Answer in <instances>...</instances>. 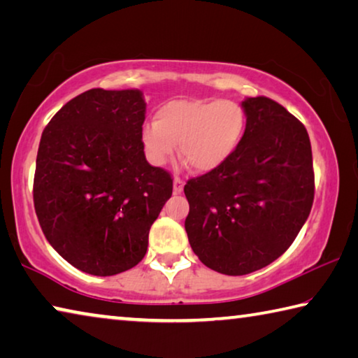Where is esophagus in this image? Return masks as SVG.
<instances>
[{
	"instance_id": "obj_1",
	"label": "esophagus",
	"mask_w": 358,
	"mask_h": 358,
	"mask_svg": "<svg viewBox=\"0 0 358 358\" xmlns=\"http://www.w3.org/2000/svg\"><path fill=\"white\" fill-rule=\"evenodd\" d=\"M183 187H185V181L178 177H175L173 178V194H180L181 191H183Z\"/></svg>"
}]
</instances>
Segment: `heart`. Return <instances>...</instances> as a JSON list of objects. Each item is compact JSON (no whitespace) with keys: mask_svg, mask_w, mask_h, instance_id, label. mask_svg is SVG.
Here are the masks:
<instances>
[{"mask_svg":"<svg viewBox=\"0 0 358 358\" xmlns=\"http://www.w3.org/2000/svg\"><path fill=\"white\" fill-rule=\"evenodd\" d=\"M246 129L243 107L229 99H175L156 112L155 124L142 131L150 161L164 166L180 145L181 157L196 172L221 167L238 148Z\"/></svg>","mask_w":358,"mask_h":358,"instance_id":"b5f03b06","label":"heart"}]
</instances>
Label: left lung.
Masks as SVG:
<instances>
[{
    "label": "left lung",
    "mask_w": 358,
    "mask_h": 358,
    "mask_svg": "<svg viewBox=\"0 0 358 358\" xmlns=\"http://www.w3.org/2000/svg\"><path fill=\"white\" fill-rule=\"evenodd\" d=\"M246 129L216 171L185 185V229L208 268L240 276L264 268L292 245L314 199L308 132L281 104L264 96L241 101Z\"/></svg>",
    "instance_id": "8db88e82"
}]
</instances>
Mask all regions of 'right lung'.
Returning <instances> with one entry per match:
<instances>
[{
  "label": "right lung",
  "mask_w": 358,
  "mask_h": 358,
  "mask_svg": "<svg viewBox=\"0 0 358 358\" xmlns=\"http://www.w3.org/2000/svg\"><path fill=\"white\" fill-rule=\"evenodd\" d=\"M141 90H88L48 121L36 159L33 199L48 243L94 276L136 266L172 178L148 164Z\"/></svg>",
  "instance_id": "right-lung-1"
}]
</instances>
